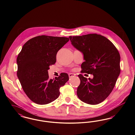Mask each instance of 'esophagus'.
I'll return each instance as SVG.
<instances>
[{
    "label": "esophagus",
    "mask_w": 135,
    "mask_h": 135,
    "mask_svg": "<svg viewBox=\"0 0 135 135\" xmlns=\"http://www.w3.org/2000/svg\"><path fill=\"white\" fill-rule=\"evenodd\" d=\"M75 76V74H73V73H69V77L71 78V77H73V76Z\"/></svg>",
    "instance_id": "1"
}]
</instances>
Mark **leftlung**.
<instances>
[{
  "label": "left lung",
  "instance_id": "8db88e82",
  "mask_svg": "<svg viewBox=\"0 0 135 135\" xmlns=\"http://www.w3.org/2000/svg\"><path fill=\"white\" fill-rule=\"evenodd\" d=\"M71 44L83 55L81 72L93 75L87 79L78 75L80 84L77 94L84 103L97 104L110 94L120 73V55L112 42L96 33L70 36Z\"/></svg>",
  "mask_w": 135,
  "mask_h": 135
}]
</instances>
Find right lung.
Segmentation results:
<instances>
[{"instance_id":"1","label":"right lung","mask_w":135,"mask_h":135,"mask_svg":"<svg viewBox=\"0 0 135 135\" xmlns=\"http://www.w3.org/2000/svg\"><path fill=\"white\" fill-rule=\"evenodd\" d=\"M69 38L47 36L32 38L25 44L16 63L17 76L25 93L33 103L46 104L59 97L60 88L68 81L67 73L49 79V66L56 61L58 51Z\"/></svg>"}]
</instances>
